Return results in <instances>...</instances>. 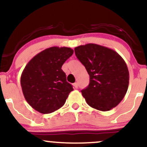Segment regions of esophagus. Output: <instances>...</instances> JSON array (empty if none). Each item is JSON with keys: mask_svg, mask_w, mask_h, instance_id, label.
Masks as SVG:
<instances>
[{"mask_svg": "<svg viewBox=\"0 0 147 147\" xmlns=\"http://www.w3.org/2000/svg\"><path fill=\"white\" fill-rule=\"evenodd\" d=\"M73 86H74V87L75 88H78V84H77V83L73 84Z\"/></svg>", "mask_w": 147, "mask_h": 147, "instance_id": "1", "label": "esophagus"}]
</instances>
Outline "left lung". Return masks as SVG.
I'll return each mask as SVG.
<instances>
[{"label": "left lung", "instance_id": "left-lung-1", "mask_svg": "<svg viewBox=\"0 0 147 147\" xmlns=\"http://www.w3.org/2000/svg\"><path fill=\"white\" fill-rule=\"evenodd\" d=\"M75 52L90 76L88 86L82 90L87 104L102 111L117 106L129 83V70L122 57L112 49L95 43L76 47Z\"/></svg>", "mask_w": 147, "mask_h": 147}]
</instances>
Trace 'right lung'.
<instances>
[{
    "instance_id": "obj_1",
    "label": "right lung",
    "mask_w": 147,
    "mask_h": 147,
    "mask_svg": "<svg viewBox=\"0 0 147 147\" xmlns=\"http://www.w3.org/2000/svg\"><path fill=\"white\" fill-rule=\"evenodd\" d=\"M73 52L67 47H51L37 54L25 67L21 77L22 91L34 110L48 114L64 105L73 88L61 67Z\"/></svg>"
}]
</instances>
